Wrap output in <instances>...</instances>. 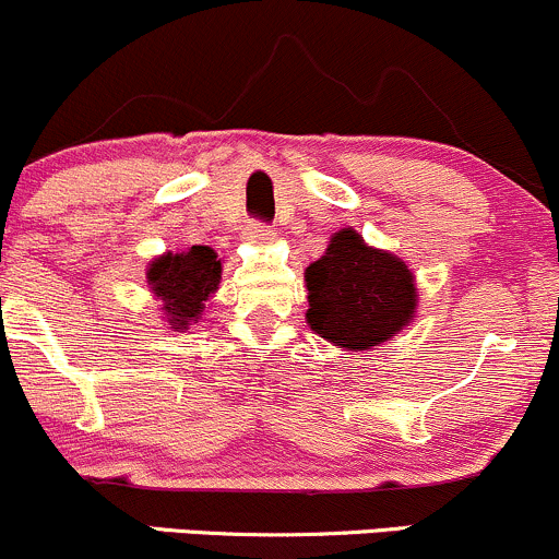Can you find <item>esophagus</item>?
<instances>
[{
	"label": "esophagus",
	"mask_w": 559,
	"mask_h": 559,
	"mask_svg": "<svg viewBox=\"0 0 559 559\" xmlns=\"http://www.w3.org/2000/svg\"><path fill=\"white\" fill-rule=\"evenodd\" d=\"M274 229H269V226L263 224H250L248 229H245V239H248L250 245H255V248H266V245L274 242Z\"/></svg>",
	"instance_id": "1"
}]
</instances>
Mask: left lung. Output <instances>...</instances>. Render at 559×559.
I'll return each mask as SVG.
<instances>
[{"label": "left lung", "instance_id": "8db88e82", "mask_svg": "<svg viewBox=\"0 0 559 559\" xmlns=\"http://www.w3.org/2000/svg\"><path fill=\"white\" fill-rule=\"evenodd\" d=\"M304 280L306 322L344 352L376 349L416 317V274L402 258L373 248L354 229L335 231L325 255L306 266Z\"/></svg>", "mask_w": 559, "mask_h": 559}]
</instances>
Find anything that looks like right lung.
I'll return each instance as SVG.
<instances>
[{
  "mask_svg": "<svg viewBox=\"0 0 559 559\" xmlns=\"http://www.w3.org/2000/svg\"><path fill=\"white\" fill-rule=\"evenodd\" d=\"M221 258L207 245H191L183 253H162L146 266V282L159 301L162 320L186 333L202 320L221 285Z\"/></svg>",
  "mask_w": 559,
  "mask_h": 559,
  "instance_id": "right-lung-1",
  "label": "right lung"
}]
</instances>
